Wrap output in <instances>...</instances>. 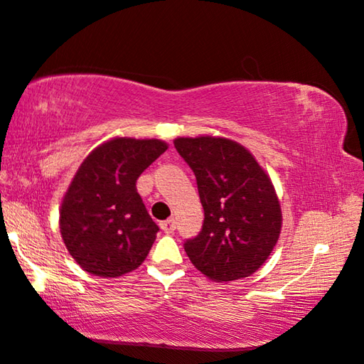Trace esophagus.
Instances as JSON below:
<instances>
[{"label": "esophagus", "mask_w": 364, "mask_h": 364, "mask_svg": "<svg viewBox=\"0 0 364 364\" xmlns=\"http://www.w3.org/2000/svg\"><path fill=\"white\" fill-rule=\"evenodd\" d=\"M159 227H161V230L164 233H174V230H176V220L174 219L163 220L161 224H159Z\"/></svg>", "instance_id": "1"}]
</instances>
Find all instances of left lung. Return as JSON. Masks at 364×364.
Returning <instances> with one entry per match:
<instances>
[{"mask_svg":"<svg viewBox=\"0 0 364 364\" xmlns=\"http://www.w3.org/2000/svg\"><path fill=\"white\" fill-rule=\"evenodd\" d=\"M178 155L193 171L205 220L183 250L218 283L252 275L275 247L282 209L269 176L245 146L220 137H181Z\"/></svg>","mask_w":364,"mask_h":364,"instance_id":"obj_1","label":"left lung"}]
</instances>
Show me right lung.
I'll return each instance as SVG.
<instances>
[{
	"instance_id": "obj_1",
	"label": "right lung",
	"mask_w": 364,
	"mask_h": 364,
	"mask_svg": "<svg viewBox=\"0 0 364 364\" xmlns=\"http://www.w3.org/2000/svg\"><path fill=\"white\" fill-rule=\"evenodd\" d=\"M166 149L156 139L118 137L81 163L62 201L60 233L82 270L117 278L144 262L159 227L136 181Z\"/></svg>"
}]
</instances>
